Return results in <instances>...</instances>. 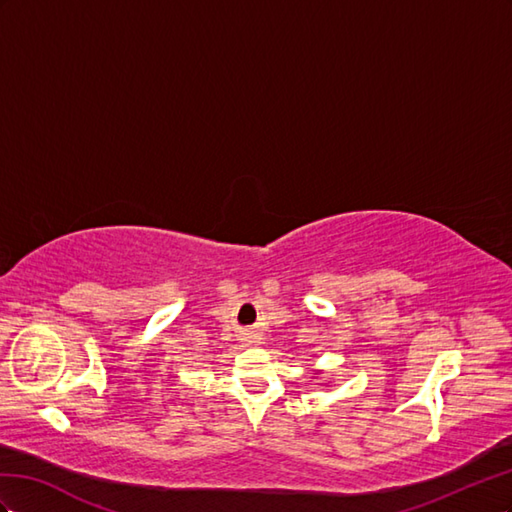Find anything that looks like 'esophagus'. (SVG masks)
<instances>
[{
	"label": "esophagus",
	"mask_w": 512,
	"mask_h": 512,
	"mask_svg": "<svg viewBox=\"0 0 512 512\" xmlns=\"http://www.w3.org/2000/svg\"><path fill=\"white\" fill-rule=\"evenodd\" d=\"M242 343L244 345H259L261 343V337L257 332H246L244 337H242Z\"/></svg>",
	"instance_id": "1"
}]
</instances>
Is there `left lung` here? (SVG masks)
Returning a JSON list of instances; mask_svg holds the SVG:
<instances>
[{"instance_id":"1","label":"left lung","mask_w":512,"mask_h":512,"mask_svg":"<svg viewBox=\"0 0 512 512\" xmlns=\"http://www.w3.org/2000/svg\"><path fill=\"white\" fill-rule=\"evenodd\" d=\"M319 373H321V371H315V375H319Z\"/></svg>"}]
</instances>
